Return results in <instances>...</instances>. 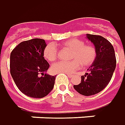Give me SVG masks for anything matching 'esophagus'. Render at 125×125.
<instances>
[{"instance_id":"34e87169","label":"esophagus","mask_w":125,"mask_h":125,"mask_svg":"<svg viewBox=\"0 0 125 125\" xmlns=\"http://www.w3.org/2000/svg\"><path fill=\"white\" fill-rule=\"evenodd\" d=\"M67 75L68 76V77H69V78H72V74H70V73H67Z\"/></svg>"}]
</instances>
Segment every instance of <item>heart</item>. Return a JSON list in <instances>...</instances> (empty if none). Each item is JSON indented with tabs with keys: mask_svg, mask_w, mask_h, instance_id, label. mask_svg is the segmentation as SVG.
Masks as SVG:
<instances>
[{
	"mask_svg": "<svg viewBox=\"0 0 125 125\" xmlns=\"http://www.w3.org/2000/svg\"><path fill=\"white\" fill-rule=\"evenodd\" d=\"M62 49L72 51L69 59L67 62H58L53 64L51 69L54 73H72L81 67H87L94 63L97 56L96 47L92 44H84L83 40L72 38L63 42L61 47ZM43 56L49 62H53L58 56V52L55 45H47L43 51Z\"/></svg>",
	"mask_w": 125,
	"mask_h": 125,
	"instance_id": "obj_1",
	"label": "heart"
}]
</instances>
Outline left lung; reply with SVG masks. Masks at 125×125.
<instances>
[{
    "label": "left lung",
    "mask_w": 125,
    "mask_h": 125,
    "mask_svg": "<svg viewBox=\"0 0 125 125\" xmlns=\"http://www.w3.org/2000/svg\"><path fill=\"white\" fill-rule=\"evenodd\" d=\"M87 38L94 45L97 56L88 69L89 73L81 76V82L73 88L79 94L89 96L103 90L110 82L116 65L115 52L111 42L99 35L87 34Z\"/></svg>",
    "instance_id": "8db88e82"
}]
</instances>
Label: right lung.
Returning a JSON list of instances; mask_svg holds the SVG:
<instances>
[{
    "mask_svg": "<svg viewBox=\"0 0 125 125\" xmlns=\"http://www.w3.org/2000/svg\"><path fill=\"white\" fill-rule=\"evenodd\" d=\"M45 40L23 41L10 54V73L19 90L26 96L41 98L53 88L56 76L46 73L49 64L43 57Z\"/></svg>",
    "mask_w": 125,
    "mask_h": 125,
    "instance_id": "right-lung-1",
    "label": "right lung"
}]
</instances>
